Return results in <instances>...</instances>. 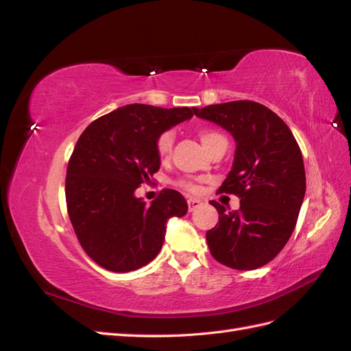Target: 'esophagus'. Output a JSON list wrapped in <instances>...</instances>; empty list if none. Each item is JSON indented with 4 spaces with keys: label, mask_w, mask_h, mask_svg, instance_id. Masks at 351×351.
<instances>
[{
    "label": "esophagus",
    "mask_w": 351,
    "mask_h": 351,
    "mask_svg": "<svg viewBox=\"0 0 351 351\" xmlns=\"http://www.w3.org/2000/svg\"><path fill=\"white\" fill-rule=\"evenodd\" d=\"M187 205H189V210L192 212V210H195L197 206L202 205V200L195 199V197H190V199H187Z\"/></svg>",
    "instance_id": "34e87169"
}]
</instances>
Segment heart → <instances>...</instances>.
Returning <instances> with one entry per match:
<instances>
[{"mask_svg": "<svg viewBox=\"0 0 351 351\" xmlns=\"http://www.w3.org/2000/svg\"><path fill=\"white\" fill-rule=\"evenodd\" d=\"M199 137H200V142L204 143V146L208 149V146L214 142L218 137H222L218 132L214 130H209V129H204L199 132ZM173 143H174V134L171 132H164L158 136V139L155 142V152L158 155V158L161 159V161H165V159L171 154L173 149ZM177 186L182 187L187 192H196V186L189 182V180H178Z\"/></svg>", "mask_w": 351, "mask_h": 351, "instance_id": "obj_1", "label": "heart"}]
</instances>
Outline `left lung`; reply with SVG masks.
Listing matches in <instances>:
<instances>
[{
	"instance_id": "obj_1",
	"label": "left lung",
	"mask_w": 351,
	"mask_h": 351,
	"mask_svg": "<svg viewBox=\"0 0 351 351\" xmlns=\"http://www.w3.org/2000/svg\"><path fill=\"white\" fill-rule=\"evenodd\" d=\"M236 141L231 171L219 193L240 197V209L227 212L218 202V222L206 232L210 254L239 271L271 262L291 237L306 192L303 156L280 117L253 101H231L196 108Z\"/></svg>"
}]
</instances>
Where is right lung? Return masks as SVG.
Segmentation results:
<instances>
[{"label": "right lung", "instance_id": "right-lung-1", "mask_svg": "<svg viewBox=\"0 0 351 351\" xmlns=\"http://www.w3.org/2000/svg\"><path fill=\"white\" fill-rule=\"evenodd\" d=\"M195 110L130 104L80 134L67 167V212L80 246L99 267H145L162 247L167 219L186 215L187 202L177 190H161L149 206L134 190L159 169L158 136L192 119Z\"/></svg>", "mask_w": 351, "mask_h": 351}]
</instances>
